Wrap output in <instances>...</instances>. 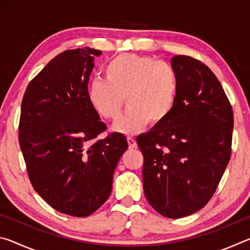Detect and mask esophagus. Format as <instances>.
Segmentation results:
<instances>
[{"mask_svg": "<svg viewBox=\"0 0 250 250\" xmlns=\"http://www.w3.org/2000/svg\"><path fill=\"white\" fill-rule=\"evenodd\" d=\"M126 140H128V145L130 149H133V147L137 146V142H135V140L132 137H128L126 138Z\"/></svg>", "mask_w": 250, "mask_h": 250, "instance_id": "obj_1", "label": "esophagus"}]
</instances>
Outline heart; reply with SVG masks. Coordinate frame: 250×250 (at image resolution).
Here are the masks:
<instances>
[{"label": "heart", "mask_w": 250, "mask_h": 250, "mask_svg": "<svg viewBox=\"0 0 250 250\" xmlns=\"http://www.w3.org/2000/svg\"><path fill=\"white\" fill-rule=\"evenodd\" d=\"M104 76L105 79L91 80L87 98L101 118L116 119L125 95L128 108L112 125L117 132L134 134L150 121L162 124L174 108L179 78L166 62L145 55L120 54L105 65Z\"/></svg>", "instance_id": "obj_1"}]
</instances>
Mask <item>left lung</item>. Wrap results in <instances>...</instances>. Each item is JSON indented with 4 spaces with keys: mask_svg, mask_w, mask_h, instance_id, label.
I'll return each mask as SVG.
<instances>
[{
    "mask_svg": "<svg viewBox=\"0 0 250 250\" xmlns=\"http://www.w3.org/2000/svg\"><path fill=\"white\" fill-rule=\"evenodd\" d=\"M174 108L162 124L137 138L145 156V195L168 218L203 208L216 191L231 152L234 117L221 83L195 58L176 55Z\"/></svg>",
    "mask_w": 250,
    "mask_h": 250,
    "instance_id": "obj_1",
    "label": "left lung"
}]
</instances>
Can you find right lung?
<instances>
[{
  "label": "right lung",
  "mask_w": 250,
  "mask_h": 250,
  "mask_svg": "<svg viewBox=\"0 0 250 250\" xmlns=\"http://www.w3.org/2000/svg\"><path fill=\"white\" fill-rule=\"evenodd\" d=\"M101 50H65L28 83L19 126V140L35 191L61 213L86 217L112 189L124 134L113 132L92 143L105 125L87 98L94 59Z\"/></svg>",
  "instance_id": "right-lung-1"
}]
</instances>
